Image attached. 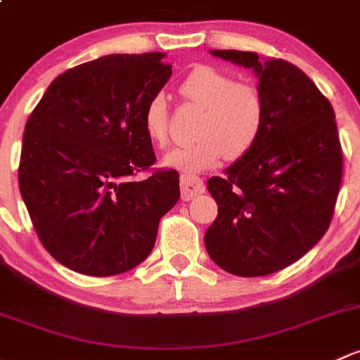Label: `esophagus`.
Segmentation results:
<instances>
[{
  "instance_id": "obj_1",
  "label": "esophagus",
  "mask_w": 360,
  "mask_h": 360,
  "mask_svg": "<svg viewBox=\"0 0 360 360\" xmlns=\"http://www.w3.org/2000/svg\"><path fill=\"white\" fill-rule=\"evenodd\" d=\"M180 187L181 199H184V201H191L192 198H195V195L205 192V181L195 175H181Z\"/></svg>"
}]
</instances>
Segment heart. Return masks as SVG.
Here are the masks:
<instances>
[{"instance_id": "heart-1", "label": "heart", "mask_w": 360, "mask_h": 360, "mask_svg": "<svg viewBox=\"0 0 360 360\" xmlns=\"http://www.w3.org/2000/svg\"><path fill=\"white\" fill-rule=\"evenodd\" d=\"M181 95L202 107L195 143L181 146L165 155V166L181 173L214 168L221 159H239L250 153L265 124V100L257 86L236 83L213 68H195L180 86ZM147 136L159 147L169 142L168 105L162 95L149 102L143 112Z\"/></svg>"}]
</instances>
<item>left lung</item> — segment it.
Masks as SVG:
<instances>
[{
    "mask_svg": "<svg viewBox=\"0 0 360 360\" xmlns=\"http://www.w3.org/2000/svg\"><path fill=\"white\" fill-rule=\"evenodd\" d=\"M210 53L253 70L265 124L225 176L207 180L218 217L205 234L206 250L234 276H269L302 258L328 231L343 169L335 110L290 62L255 51Z\"/></svg>",
    "mask_w": 360,
    "mask_h": 360,
    "instance_id": "obj_1",
    "label": "left lung"
}]
</instances>
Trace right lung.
<instances>
[{"instance_id":"obj_1","label":"right lung","mask_w":360,"mask_h":360,"mask_svg":"<svg viewBox=\"0 0 360 360\" xmlns=\"http://www.w3.org/2000/svg\"><path fill=\"white\" fill-rule=\"evenodd\" d=\"M161 51L105 55L51 81L25 123L18 187L48 253L84 276L123 274L153 251L180 199L179 172L155 162L147 105L172 76Z\"/></svg>"}]
</instances>
